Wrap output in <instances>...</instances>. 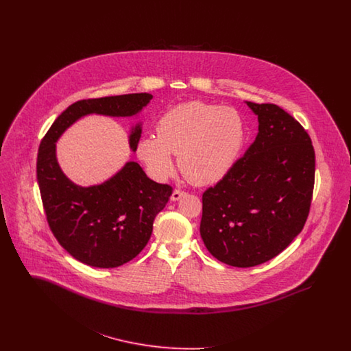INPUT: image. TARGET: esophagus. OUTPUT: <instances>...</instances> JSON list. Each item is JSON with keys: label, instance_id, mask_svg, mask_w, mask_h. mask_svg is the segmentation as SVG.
<instances>
[{"label": "esophagus", "instance_id": "1", "mask_svg": "<svg viewBox=\"0 0 351 351\" xmlns=\"http://www.w3.org/2000/svg\"><path fill=\"white\" fill-rule=\"evenodd\" d=\"M184 195H185V192H184V191H180V189H175V191L172 192V195H171V201L180 200V199L183 197Z\"/></svg>", "mask_w": 351, "mask_h": 351}]
</instances>
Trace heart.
<instances>
[{
  "label": "heart",
  "mask_w": 351,
  "mask_h": 351,
  "mask_svg": "<svg viewBox=\"0 0 351 351\" xmlns=\"http://www.w3.org/2000/svg\"><path fill=\"white\" fill-rule=\"evenodd\" d=\"M159 135L138 142V156L151 176L162 180L179 167L191 183L208 185L225 178L237 163L246 139V125L233 108L185 102L168 110L158 125Z\"/></svg>",
  "instance_id": "1"
}]
</instances>
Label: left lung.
Wrapping results in <instances>:
<instances>
[{
  "mask_svg": "<svg viewBox=\"0 0 351 351\" xmlns=\"http://www.w3.org/2000/svg\"><path fill=\"white\" fill-rule=\"evenodd\" d=\"M258 135L229 173L202 195L200 234L222 263L254 267L300 233L315 185V150L300 123L274 104L246 101Z\"/></svg>",
  "mask_w": 351,
  "mask_h": 351,
  "instance_id": "8db88e82",
  "label": "left lung"
}]
</instances>
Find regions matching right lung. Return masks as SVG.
<instances>
[{
	"label": "right lung",
	"instance_id": "1",
	"mask_svg": "<svg viewBox=\"0 0 351 351\" xmlns=\"http://www.w3.org/2000/svg\"><path fill=\"white\" fill-rule=\"evenodd\" d=\"M152 99L132 93L72 104L55 119L40 142L36 179L51 232L75 259L99 268L128 263L145 249L156 215L166 206L172 188L147 178L136 162H128L104 183L82 186L71 182L58 163L56 142L77 119L88 114L132 117ZM142 123L129 135L136 150Z\"/></svg>",
	"mask_w": 351,
	"mask_h": 351
}]
</instances>
